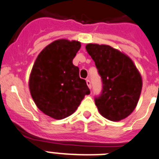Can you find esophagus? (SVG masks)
I'll list each match as a JSON object with an SVG mask.
<instances>
[{
  "instance_id": "34e87169",
  "label": "esophagus",
  "mask_w": 159,
  "mask_h": 159,
  "mask_svg": "<svg viewBox=\"0 0 159 159\" xmlns=\"http://www.w3.org/2000/svg\"><path fill=\"white\" fill-rule=\"evenodd\" d=\"M86 84H87V86H88V87L90 89L91 88V81H90V80L89 79H86Z\"/></svg>"
}]
</instances>
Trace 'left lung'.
<instances>
[{"label": "left lung", "mask_w": 159, "mask_h": 159, "mask_svg": "<svg viewBox=\"0 0 159 159\" xmlns=\"http://www.w3.org/2000/svg\"><path fill=\"white\" fill-rule=\"evenodd\" d=\"M86 49L101 78V93L95 96L98 110L111 121L126 118L136 107L142 88L137 68L128 56L109 46L88 44Z\"/></svg>", "instance_id": "1"}]
</instances>
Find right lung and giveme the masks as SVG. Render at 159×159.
Listing matches in <instances>:
<instances>
[{
	"label": "right lung",
	"instance_id": "add662e5",
	"mask_svg": "<svg viewBox=\"0 0 159 159\" xmlns=\"http://www.w3.org/2000/svg\"><path fill=\"white\" fill-rule=\"evenodd\" d=\"M81 44L57 40L40 53L29 78L31 95L38 109L55 119L70 116L85 95L90 94L86 81L73 59Z\"/></svg>",
	"mask_w": 159,
	"mask_h": 159
}]
</instances>
